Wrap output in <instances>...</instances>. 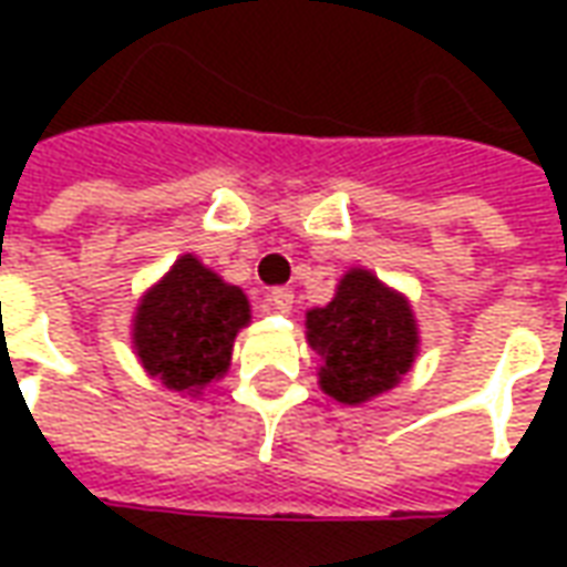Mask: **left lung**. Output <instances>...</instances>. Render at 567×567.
I'll use <instances>...</instances> for the list:
<instances>
[{"mask_svg":"<svg viewBox=\"0 0 567 567\" xmlns=\"http://www.w3.org/2000/svg\"><path fill=\"white\" fill-rule=\"evenodd\" d=\"M248 324L243 288L187 251L140 297L130 340L148 377L169 392L199 398L227 377L236 333Z\"/></svg>","mask_w":567,"mask_h":567,"instance_id":"left-lung-1","label":"left lung"}]
</instances>
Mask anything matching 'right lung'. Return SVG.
<instances>
[{
    "label": "right lung",
    "mask_w": 567,
    "mask_h": 567,
    "mask_svg": "<svg viewBox=\"0 0 567 567\" xmlns=\"http://www.w3.org/2000/svg\"><path fill=\"white\" fill-rule=\"evenodd\" d=\"M307 343L321 358L319 385L340 404L392 392L419 355L416 312L364 267L346 272L337 295L307 312Z\"/></svg>",
    "instance_id": "add662e5"
}]
</instances>
